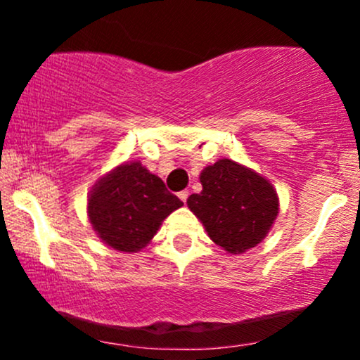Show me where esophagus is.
<instances>
[{"label":"esophagus","instance_id":"esophagus-1","mask_svg":"<svg viewBox=\"0 0 360 360\" xmlns=\"http://www.w3.org/2000/svg\"><path fill=\"white\" fill-rule=\"evenodd\" d=\"M177 196H179V200H181V201H183V203H186V201H188L189 191H186V189H184V191H181L179 194H177Z\"/></svg>","mask_w":360,"mask_h":360}]
</instances>
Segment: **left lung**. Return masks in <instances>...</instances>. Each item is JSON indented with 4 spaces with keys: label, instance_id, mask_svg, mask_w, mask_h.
Masks as SVG:
<instances>
[{
    "label": "left lung",
    "instance_id": "8db88e82",
    "mask_svg": "<svg viewBox=\"0 0 360 360\" xmlns=\"http://www.w3.org/2000/svg\"><path fill=\"white\" fill-rule=\"evenodd\" d=\"M203 191L188 198L210 238L230 254H242L266 237L279 213L278 194L257 172L221 159L203 169Z\"/></svg>",
    "mask_w": 360,
    "mask_h": 360
}]
</instances>
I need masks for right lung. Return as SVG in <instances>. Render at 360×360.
Wrapping results in <instances>:
<instances>
[{
  "label": "right lung",
  "instance_id": "obj_1",
  "mask_svg": "<svg viewBox=\"0 0 360 360\" xmlns=\"http://www.w3.org/2000/svg\"><path fill=\"white\" fill-rule=\"evenodd\" d=\"M183 201L140 162L115 169L94 186L88 214L94 232L120 252H137L152 240L164 218Z\"/></svg>",
  "mask_w": 360,
  "mask_h": 360
}]
</instances>
